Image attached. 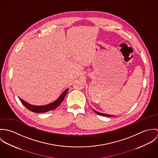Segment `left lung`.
<instances>
[{
  "label": "left lung",
  "mask_w": 158,
  "mask_h": 158,
  "mask_svg": "<svg viewBox=\"0 0 158 158\" xmlns=\"http://www.w3.org/2000/svg\"><path fill=\"white\" fill-rule=\"evenodd\" d=\"M94 111L95 113H97L98 115H103V116H107V117H114V115H108V114H103V113H98L97 111H96L95 110H94Z\"/></svg>",
  "instance_id": "8db88e82"
}]
</instances>
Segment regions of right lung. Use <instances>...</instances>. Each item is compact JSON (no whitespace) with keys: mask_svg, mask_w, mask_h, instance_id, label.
<instances>
[{"mask_svg":"<svg viewBox=\"0 0 158 158\" xmlns=\"http://www.w3.org/2000/svg\"><path fill=\"white\" fill-rule=\"evenodd\" d=\"M68 89H67L64 90L61 94V95L59 97V98L55 100V102H53L52 103L48 104L47 105L44 106H36V105H30L29 103H28L27 102H25L24 100H23V99H21V98L19 97V98L20 99L21 102H22L23 105L30 111H31V112L36 113H45L47 112L48 111H53L55 109H56L57 107H58L61 103L63 102V101L64 99V97H66L67 93H68Z\"/></svg>","mask_w":158,"mask_h":158,"instance_id":"1","label":"right lung"}]
</instances>
